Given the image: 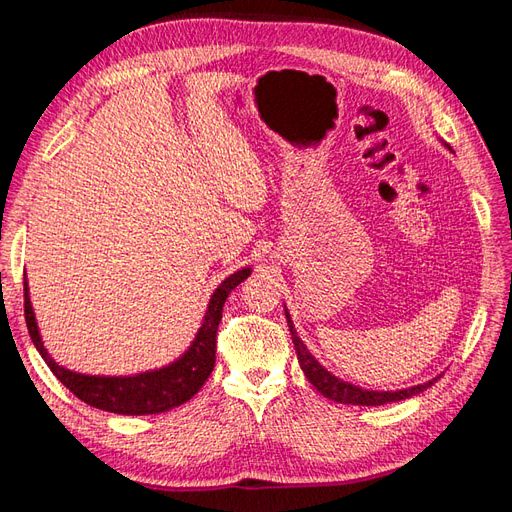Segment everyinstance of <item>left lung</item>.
<instances>
[{
    "instance_id": "left-lung-1",
    "label": "left lung",
    "mask_w": 512,
    "mask_h": 512,
    "mask_svg": "<svg viewBox=\"0 0 512 512\" xmlns=\"http://www.w3.org/2000/svg\"><path fill=\"white\" fill-rule=\"evenodd\" d=\"M284 312H286L288 329L292 335V344H294V350H297V359H299V365L303 369L305 378L314 384V389L320 395L337 401V404L384 406V404H391V401H401V399H408L414 395H421L423 391L429 389L433 382L438 380V378H431L423 384H414V386H408V389H399V391H371V389H363V386H356L352 382H346L344 378H337L327 367L318 363L316 356L307 350L303 339L297 335V329H294V322L290 318L288 309H284Z\"/></svg>"
}]
</instances>
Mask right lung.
Instances as JSON below:
<instances>
[{
    "instance_id": "add662e5",
    "label": "right lung",
    "mask_w": 512,
    "mask_h": 512,
    "mask_svg": "<svg viewBox=\"0 0 512 512\" xmlns=\"http://www.w3.org/2000/svg\"><path fill=\"white\" fill-rule=\"evenodd\" d=\"M252 273V267H243L228 275L226 280L213 290L205 318L200 322L196 337L179 359L160 369L141 371L132 376H89L76 374L72 369L55 363L49 350L44 348L42 335L36 322V314L29 299V286L25 284V322L27 331L36 350L51 367L55 378L70 389L85 404L113 414H158L170 408H177L192 399L200 386L211 376L215 365V337H218V324L222 320V307L228 294L235 290Z\"/></svg>"
}]
</instances>
